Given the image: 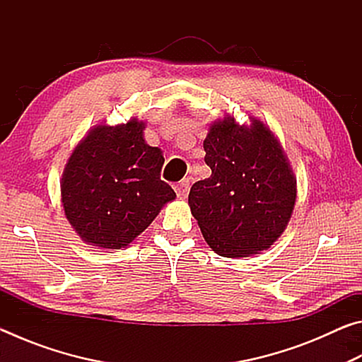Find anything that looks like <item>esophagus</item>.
Returning <instances> with one entry per match:
<instances>
[{"label":"esophagus","instance_id":"obj_1","mask_svg":"<svg viewBox=\"0 0 362 362\" xmlns=\"http://www.w3.org/2000/svg\"><path fill=\"white\" fill-rule=\"evenodd\" d=\"M189 192V182L188 180H182L175 185V193L179 198H187V194Z\"/></svg>","mask_w":362,"mask_h":362}]
</instances>
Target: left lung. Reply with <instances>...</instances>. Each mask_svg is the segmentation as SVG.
<instances>
[{"instance_id":"left-lung-1","label":"left lung","mask_w":362,"mask_h":362,"mask_svg":"<svg viewBox=\"0 0 362 362\" xmlns=\"http://www.w3.org/2000/svg\"><path fill=\"white\" fill-rule=\"evenodd\" d=\"M240 126L225 116L204 140L209 179L196 182L188 204L206 243L238 259L267 250L283 235L297 198V180L283 146L262 121Z\"/></svg>"}]
</instances>
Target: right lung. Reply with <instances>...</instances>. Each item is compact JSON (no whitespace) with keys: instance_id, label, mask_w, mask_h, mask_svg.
<instances>
[{"instance_id":"add662e5","label":"right lung","mask_w":362,"mask_h":362,"mask_svg":"<svg viewBox=\"0 0 362 362\" xmlns=\"http://www.w3.org/2000/svg\"><path fill=\"white\" fill-rule=\"evenodd\" d=\"M145 122L95 126L73 150L60 193L65 217L84 243L103 249L129 246L175 199L161 180L163 151L144 139Z\"/></svg>"}]
</instances>
